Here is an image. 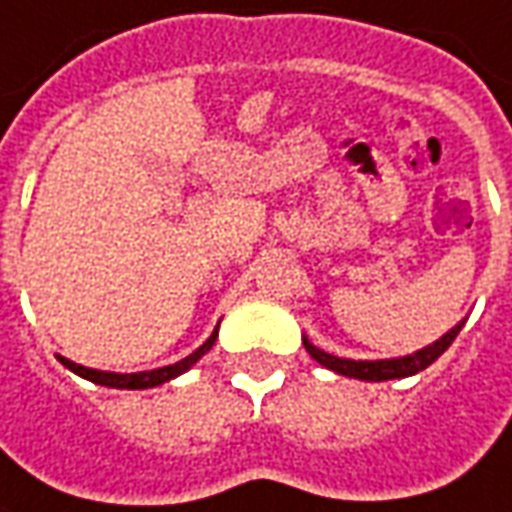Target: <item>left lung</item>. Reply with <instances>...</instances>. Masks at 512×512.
Segmentation results:
<instances>
[{"label":"left lung","instance_id":"left-lung-1","mask_svg":"<svg viewBox=\"0 0 512 512\" xmlns=\"http://www.w3.org/2000/svg\"><path fill=\"white\" fill-rule=\"evenodd\" d=\"M465 326V320H460L457 326L451 331H446L440 340H435L432 345H426L421 351L415 354H407V357H396V359H343L334 357V354H326L320 351L317 345H312L306 337H303V345L309 351V357L320 362L323 368L334 370L340 376H351V379H362V382H387V379H404V376H415L426 370L435 359L454 343V337L460 334V329Z\"/></svg>","mask_w":512,"mask_h":512}]
</instances>
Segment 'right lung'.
<instances>
[{"instance_id":"add662e5","label":"right lung","mask_w":512,"mask_h":512,"mask_svg":"<svg viewBox=\"0 0 512 512\" xmlns=\"http://www.w3.org/2000/svg\"><path fill=\"white\" fill-rule=\"evenodd\" d=\"M217 340V329L211 331V337L206 343L197 348L195 354H189L181 362H175V365H167V368H155V370H142V373H111V370H94V368H83V365H77L72 359L58 357L66 365V368L77 373V376H83L88 382L102 384V387H116V390H147V387H158V384L169 382V379H175V376H181L186 370L195 365L197 359L203 357L206 351H211V345Z\"/></svg>"}]
</instances>
